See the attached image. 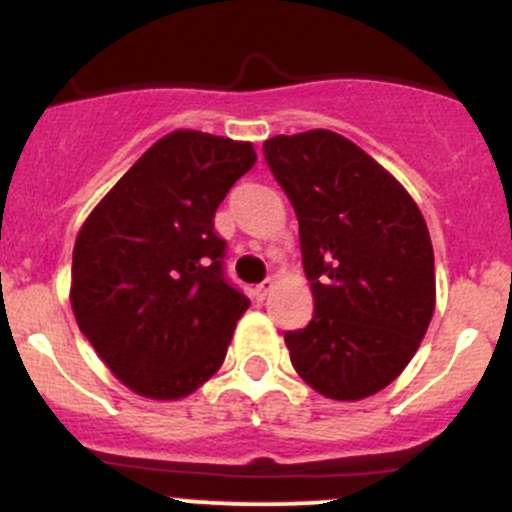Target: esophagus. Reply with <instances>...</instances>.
<instances>
[{"label":"esophagus","instance_id":"34e87169","mask_svg":"<svg viewBox=\"0 0 512 512\" xmlns=\"http://www.w3.org/2000/svg\"><path fill=\"white\" fill-rule=\"evenodd\" d=\"M273 288H276V280H273V278L263 280L261 285H256V288H254V298H256L258 302H263V300L268 298V293H271Z\"/></svg>","mask_w":512,"mask_h":512}]
</instances>
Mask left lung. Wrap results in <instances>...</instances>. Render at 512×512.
I'll list each match as a JSON object with an SVG mask.
<instances>
[{"instance_id": "obj_1", "label": "left lung", "mask_w": 512, "mask_h": 512, "mask_svg": "<svg viewBox=\"0 0 512 512\" xmlns=\"http://www.w3.org/2000/svg\"><path fill=\"white\" fill-rule=\"evenodd\" d=\"M298 214L315 315L285 346L324 398L354 403L393 383L430 327L437 285L427 222L410 192L342 134L263 141Z\"/></svg>"}]
</instances>
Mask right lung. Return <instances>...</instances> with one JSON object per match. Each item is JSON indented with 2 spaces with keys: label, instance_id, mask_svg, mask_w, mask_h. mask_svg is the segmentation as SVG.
<instances>
[{
  "label": "right lung",
  "instance_id": "obj_1",
  "mask_svg": "<svg viewBox=\"0 0 512 512\" xmlns=\"http://www.w3.org/2000/svg\"><path fill=\"white\" fill-rule=\"evenodd\" d=\"M254 163L249 141L175 129L82 222L70 276L75 322L141 398H185L224 364L249 298L224 280L214 212Z\"/></svg>",
  "mask_w": 512,
  "mask_h": 512
}]
</instances>
